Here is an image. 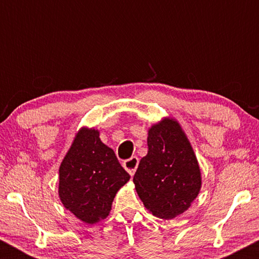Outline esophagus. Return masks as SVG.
Here are the masks:
<instances>
[{"label":"esophagus","instance_id":"esophagus-1","mask_svg":"<svg viewBox=\"0 0 259 259\" xmlns=\"http://www.w3.org/2000/svg\"><path fill=\"white\" fill-rule=\"evenodd\" d=\"M138 165H139V158L136 156H134V157H132V158L124 160V163H123V167L126 169V171L132 175V177L135 174L136 169H138Z\"/></svg>","mask_w":259,"mask_h":259}]
</instances>
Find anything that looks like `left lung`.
I'll return each mask as SVG.
<instances>
[{
  "label": "left lung",
  "instance_id": "1",
  "mask_svg": "<svg viewBox=\"0 0 259 259\" xmlns=\"http://www.w3.org/2000/svg\"><path fill=\"white\" fill-rule=\"evenodd\" d=\"M147 154L134 175L136 192L150 213L160 219L183 214L200 194L197 157L180 123L164 117L147 130Z\"/></svg>",
  "mask_w": 259,
  "mask_h": 259
}]
</instances>
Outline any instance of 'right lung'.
<instances>
[{"label": "right lung", "instance_id": "obj_1", "mask_svg": "<svg viewBox=\"0 0 259 259\" xmlns=\"http://www.w3.org/2000/svg\"><path fill=\"white\" fill-rule=\"evenodd\" d=\"M58 179L64 208L92 225L109 215L115 195L130 175L114 151L101 141L99 129L81 126L59 165Z\"/></svg>", "mask_w": 259, "mask_h": 259}]
</instances>
